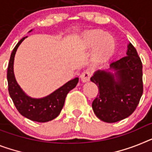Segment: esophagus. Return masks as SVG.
<instances>
[{
    "label": "esophagus",
    "instance_id": "obj_1",
    "mask_svg": "<svg viewBox=\"0 0 152 152\" xmlns=\"http://www.w3.org/2000/svg\"><path fill=\"white\" fill-rule=\"evenodd\" d=\"M91 76L92 73L90 71H89V70H85V71H83V72H82V74L80 75V78H81L82 82H88V81L90 80Z\"/></svg>",
    "mask_w": 152,
    "mask_h": 152
}]
</instances>
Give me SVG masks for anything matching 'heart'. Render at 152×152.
Listing matches in <instances>:
<instances>
[{
    "instance_id": "obj_1",
    "label": "heart",
    "mask_w": 152,
    "mask_h": 152,
    "mask_svg": "<svg viewBox=\"0 0 152 152\" xmlns=\"http://www.w3.org/2000/svg\"><path fill=\"white\" fill-rule=\"evenodd\" d=\"M83 43L85 48L94 49V60L102 61L113 53L115 42L111 36L104 31L94 29L84 33Z\"/></svg>"
}]
</instances>
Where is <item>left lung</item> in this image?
Listing matches in <instances>:
<instances>
[{"instance_id": "obj_1", "label": "left lung", "mask_w": 152, "mask_h": 152, "mask_svg": "<svg viewBox=\"0 0 152 152\" xmlns=\"http://www.w3.org/2000/svg\"><path fill=\"white\" fill-rule=\"evenodd\" d=\"M109 69L114 73L97 70L90 78L100 91L92 107L100 120L115 123L132 114L143 94L142 62L131 43L127 56L112 62Z\"/></svg>"}]
</instances>
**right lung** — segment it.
Wrapping results in <instances>:
<instances>
[{
	"label": "right lung",
	"mask_w": 152,
	"mask_h": 152,
	"mask_svg": "<svg viewBox=\"0 0 152 152\" xmlns=\"http://www.w3.org/2000/svg\"><path fill=\"white\" fill-rule=\"evenodd\" d=\"M32 30H31V31ZM29 31V32H30ZM27 37H24L11 52L7 67V83L10 96L18 112L21 115L33 121L48 122L58 116L65 104L66 95L79 82V78H75L55 90L49 95L42 98H31L27 95L20 87L15 80L14 74V60L18 48Z\"/></svg>",
	"instance_id": "obj_1"
}]
</instances>
